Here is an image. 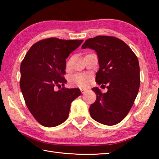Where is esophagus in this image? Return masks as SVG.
Returning <instances> with one entry per match:
<instances>
[{"label":"esophagus","mask_w":159,"mask_h":159,"mask_svg":"<svg viewBox=\"0 0 159 159\" xmlns=\"http://www.w3.org/2000/svg\"><path fill=\"white\" fill-rule=\"evenodd\" d=\"M87 89H83V88H82V89H80V92H82V93H85L86 92H87Z\"/></svg>","instance_id":"1"}]
</instances>
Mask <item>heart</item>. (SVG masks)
Instances as JSON below:
<instances>
[{
  "label": "heart",
  "instance_id": "b5f03b06",
  "mask_svg": "<svg viewBox=\"0 0 159 159\" xmlns=\"http://www.w3.org/2000/svg\"><path fill=\"white\" fill-rule=\"evenodd\" d=\"M70 63H67V66ZM90 76L86 74L79 73L71 76L69 79V83L71 86L79 87L80 88H85L89 85L90 83Z\"/></svg>",
  "mask_w": 159,
  "mask_h": 159
}]
</instances>
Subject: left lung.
<instances>
[{
    "label": "left lung",
    "instance_id": "1",
    "mask_svg": "<svg viewBox=\"0 0 159 159\" xmlns=\"http://www.w3.org/2000/svg\"><path fill=\"white\" fill-rule=\"evenodd\" d=\"M87 48L95 50L98 58L96 82L107 84L108 89L102 93L98 87L92 88L96 100L90 105V115L100 124L116 125L127 116L139 92V61L126 43L115 37L89 38L82 46L83 49Z\"/></svg>",
    "mask_w": 159,
    "mask_h": 159
}]
</instances>
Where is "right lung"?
<instances>
[{"label":"right lung","mask_w":159,"mask_h":159,"mask_svg":"<svg viewBox=\"0 0 159 159\" xmlns=\"http://www.w3.org/2000/svg\"><path fill=\"white\" fill-rule=\"evenodd\" d=\"M83 39L65 40L51 38L34 43L20 65V89L30 112L46 127H55L68 117L72 101L81 95L79 89L56 87L67 80L66 60Z\"/></svg>","instance_id":"add662e5"}]
</instances>
